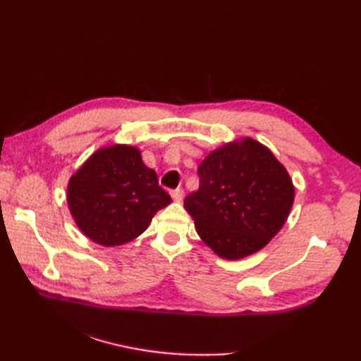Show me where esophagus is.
Here are the masks:
<instances>
[{
  "label": "esophagus",
  "mask_w": 361,
  "mask_h": 361,
  "mask_svg": "<svg viewBox=\"0 0 361 361\" xmlns=\"http://www.w3.org/2000/svg\"><path fill=\"white\" fill-rule=\"evenodd\" d=\"M171 195H172V198H173L175 202H181L183 198H185V190L180 189V188L172 189V190H171Z\"/></svg>",
  "instance_id": "1"
}]
</instances>
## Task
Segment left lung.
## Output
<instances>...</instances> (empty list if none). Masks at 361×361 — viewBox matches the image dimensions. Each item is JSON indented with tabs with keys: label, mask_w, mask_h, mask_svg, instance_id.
Instances as JSON below:
<instances>
[{
	"label": "left lung",
	"mask_w": 361,
	"mask_h": 361,
	"mask_svg": "<svg viewBox=\"0 0 361 361\" xmlns=\"http://www.w3.org/2000/svg\"><path fill=\"white\" fill-rule=\"evenodd\" d=\"M200 186L185 198L202 240L225 259L264 248L287 220L295 198L290 176L255 140L214 150L198 167Z\"/></svg>",
	"instance_id": "8db88e82"
}]
</instances>
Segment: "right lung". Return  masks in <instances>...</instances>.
I'll use <instances>...</instances> for the list:
<instances>
[{
  "instance_id": "add662e5",
  "label": "right lung",
  "mask_w": 361,
  "mask_h": 361,
  "mask_svg": "<svg viewBox=\"0 0 361 361\" xmlns=\"http://www.w3.org/2000/svg\"><path fill=\"white\" fill-rule=\"evenodd\" d=\"M171 202L155 171L130 145L97 150L68 185V206L75 224L104 247L133 240Z\"/></svg>"
}]
</instances>
